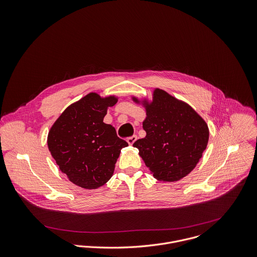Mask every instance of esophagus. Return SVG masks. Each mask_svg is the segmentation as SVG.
Returning a JSON list of instances; mask_svg holds the SVG:
<instances>
[{
  "label": "esophagus",
  "instance_id": "esophagus-1",
  "mask_svg": "<svg viewBox=\"0 0 257 257\" xmlns=\"http://www.w3.org/2000/svg\"><path fill=\"white\" fill-rule=\"evenodd\" d=\"M138 139V137H137V135H133L132 137H130V138H128L127 139V142L129 145H133L134 143L136 142V140Z\"/></svg>",
  "mask_w": 257,
  "mask_h": 257
}]
</instances>
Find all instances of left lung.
Returning a JSON list of instances; mask_svg holds the SVG:
<instances>
[{
  "label": "left lung",
  "instance_id": "8db88e82",
  "mask_svg": "<svg viewBox=\"0 0 257 257\" xmlns=\"http://www.w3.org/2000/svg\"><path fill=\"white\" fill-rule=\"evenodd\" d=\"M146 108L143 129L147 135L133 146L155 178L179 180L202 158L209 140L208 126L192 107L163 89H155Z\"/></svg>",
  "mask_w": 257,
  "mask_h": 257
}]
</instances>
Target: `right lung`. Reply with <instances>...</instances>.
<instances>
[{
	"label": "right lung",
	"mask_w": 257,
	"mask_h": 257,
	"mask_svg": "<svg viewBox=\"0 0 257 257\" xmlns=\"http://www.w3.org/2000/svg\"><path fill=\"white\" fill-rule=\"evenodd\" d=\"M114 96L101 98L90 92L60 115L48 134V148L70 181L86 189L106 183L113 174L116 160L128 143L114 127L103 122Z\"/></svg>",
	"instance_id": "add662e5"
}]
</instances>
